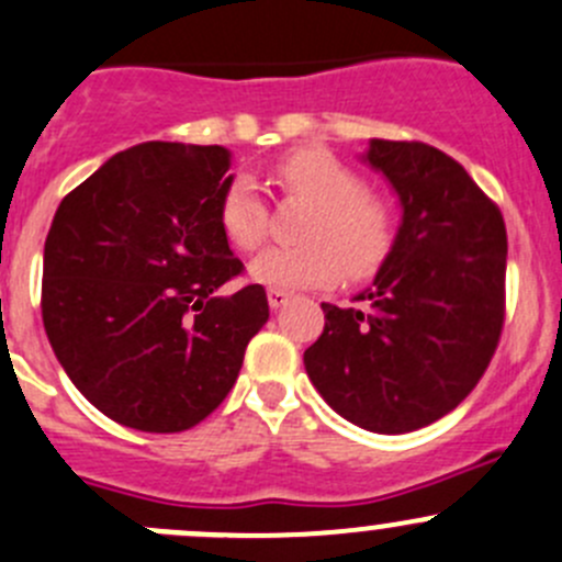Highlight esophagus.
<instances>
[{
    "instance_id": "1",
    "label": "esophagus",
    "mask_w": 562,
    "mask_h": 562,
    "mask_svg": "<svg viewBox=\"0 0 562 562\" xmlns=\"http://www.w3.org/2000/svg\"><path fill=\"white\" fill-rule=\"evenodd\" d=\"M288 302H291V293L280 291V288H271V291H269V304H271V310L285 307Z\"/></svg>"
}]
</instances>
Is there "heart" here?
<instances>
[{
  "instance_id": "1",
  "label": "heart",
  "mask_w": 562,
  "mask_h": 562,
  "mask_svg": "<svg viewBox=\"0 0 562 562\" xmlns=\"http://www.w3.org/2000/svg\"><path fill=\"white\" fill-rule=\"evenodd\" d=\"M282 194L313 205L293 247L266 249L249 274L269 288H321L342 274L364 282L381 271L397 241L390 200L326 150L304 148L274 167ZM220 225L233 247L252 252L269 238V203L249 176H233L220 198Z\"/></svg>"
}]
</instances>
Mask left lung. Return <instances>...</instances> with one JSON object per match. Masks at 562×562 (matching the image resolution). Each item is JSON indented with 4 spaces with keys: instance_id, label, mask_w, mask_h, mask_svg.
<instances>
[{
    "instance_id": "8db88e82",
    "label": "left lung",
    "mask_w": 562,
    "mask_h": 562,
    "mask_svg": "<svg viewBox=\"0 0 562 562\" xmlns=\"http://www.w3.org/2000/svg\"><path fill=\"white\" fill-rule=\"evenodd\" d=\"M368 161L403 205L390 260L359 307H324L304 368L353 426L406 434L453 412L481 381L505 324L508 233L470 172L426 143L373 139Z\"/></svg>"
}]
</instances>
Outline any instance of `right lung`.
<instances>
[{
  "label": "right lung",
  "mask_w": 562,
  "mask_h": 562,
  "mask_svg": "<svg viewBox=\"0 0 562 562\" xmlns=\"http://www.w3.org/2000/svg\"><path fill=\"white\" fill-rule=\"evenodd\" d=\"M220 145L145 143L65 194L43 247L41 310L76 390L148 434L203 423L233 390L269 321L220 225L231 176Z\"/></svg>",
  "instance_id": "1"
}]
</instances>
